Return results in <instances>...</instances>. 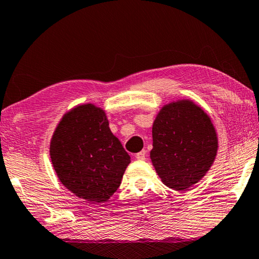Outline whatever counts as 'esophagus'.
I'll return each instance as SVG.
<instances>
[{"label": "esophagus", "instance_id": "1", "mask_svg": "<svg viewBox=\"0 0 259 259\" xmlns=\"http://www.w3.org/2000/svg\"><path fill=\"white\" fill-rule=\"evenodd\" d=\"M135 158L137 160H145L146 158V150H141V152H139L137 155H135Z\"/></svg>", "mask_w": 259, "mask_h": 259}]
</instances>
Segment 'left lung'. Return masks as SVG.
Masks as SVG:
<instances>
[{
	"label": "left lung",
	"instance_id": "obj_1",
	"mask_svg": "<svg viewBox=\"0 0 259 259\" xmlns=\"http://www.w3.org/2000/svg\"><path fill=\"white\" fill-rule=\"evenodd\" d=\"M150 160L162 183L185 191L207 174L218 153V134L212 120L192 99L163 105L153 122Z\"/></svg>",
	"mask_w": 259,
	"mask_h": 259
}]
</instances>
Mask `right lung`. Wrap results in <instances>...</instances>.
<instances>
[{"label": "right lung", "mask_w": 259, "mask_h": 259, "mask_svg": "<svg viewBox=\"0 0 259 259\" xmlns=\"http://www.w3.org/2000/svg\"><path fill=\"white\" fill-rule=\"evenodd\" d=\"M61 184L78 198L104 202L120 186L131 156L109 127L105 111L93 103L63 114L50 143Z\"/></svg>", "instance_id": "1"}]
</instances>
